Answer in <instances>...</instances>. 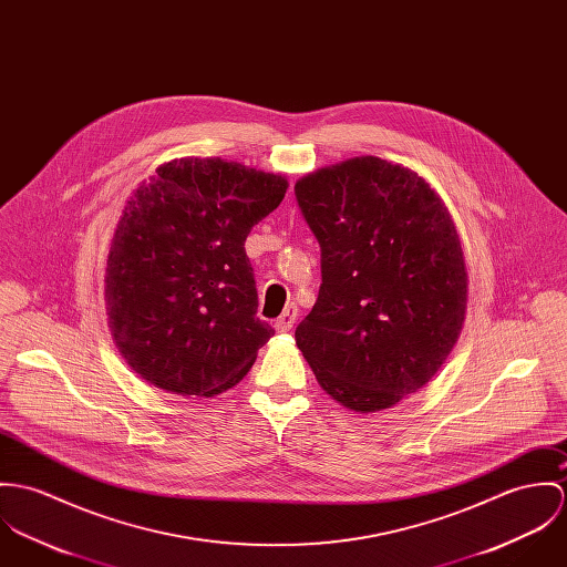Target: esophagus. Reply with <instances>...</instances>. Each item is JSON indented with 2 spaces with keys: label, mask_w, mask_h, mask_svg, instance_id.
Segmentation results:
<instances>
[{
  "label": "esophagus",
  "mask_w": 567,
  "mask_h": 567,
  "mask_svg": "<svg viewBox=\"0 0 567 567\" xmlns=\"http://www.w3.org/2000/svg\"><path fill=\"white\" fill-rule=\"evenodd\" d=\"M296 319H298V307H287L285 309V313L280 315L278 319H276V330L278 332H287V330H291L293 328V323H296Z\"/></svg>",
  "instance_id": "esophagus-1"
}]
</instances>
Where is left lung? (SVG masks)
Wrapping results in <instances>:
<instances>
[{
  "mask_svg": "<svg viewBox=\"0 0 567 567\" xmlns=\"http://www.w3.org/2000/svg\"><path fill=\"white\" fill-rule=\"evenodd\" d=\"M321 250L313 311L296 343L321 389L374 413L437 374L467 305V271L440 195L415 172L377 156L296 183Z\"/></svg>",
  "mask_w": 567,
  "mask_h": 567,
  "instance_id": "obj_1",
  "label": "left lung"
}]
</instances>
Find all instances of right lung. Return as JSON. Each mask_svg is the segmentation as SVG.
Here are the masks:
<instances>
[{"instance_id":"1","label":"right lung","mask_w":567,"mask_h":567,"mask_svg":"<svg viewBox=\"0 0 567 567\" xmlns=\"http://www.w3.org/2000/svg\"><path fill=\"white\" fill-rule=\"evenodd\" d=\"M287 187L239 163L181 158L134 190L106 262V311L138 377L210 398L250 372L274 328L256 317L246 239Z\"/></svg>"}]
</instances>
